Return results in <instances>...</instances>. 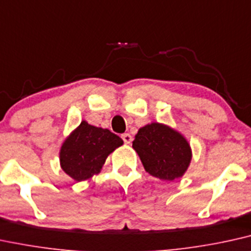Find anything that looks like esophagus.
Wrapping results in <instances>:
<instances>
[{"mask_svg": "<svg viewBox=\"0 0 251 251\" xmlns=\"http://www.w3.org/2000/svg\"><path fill=\"white\" fill-rule=\"evenodd\" d=\"M122 139H123L124 143H125L126 145H128V144L132 143V135L128 134V133H124L122 135Z\"/></svg>", "mask_w": 251, "mask_h": 251, "instance_id": "obj_1", "label": "esophagus"}]
</instances>
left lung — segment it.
I'll use <instances>...</instances> for the list:
<instances>
[{
    "label": "left lung",
    "instance_id": "1",
    "mask_svg": "<svg viewBox=\"0 0 251 251\" xmlns=\"http://www.w3.org/2000/svg\"><path fill=\"white\" fill-rule=\"evenodd\" d=\"M132 146L146 172L166 181L182 176L192 159L186 139L179 132L158 123L139 129Z\"/></svg>",
    "mask_w": 251,
    "mask_h": 251
}]
</instances>
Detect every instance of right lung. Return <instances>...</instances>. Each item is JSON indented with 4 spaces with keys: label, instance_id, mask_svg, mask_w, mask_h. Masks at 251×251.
<instances>
[{
    "label": "right lung",
    "instance_id": "1",
    "mask_svg": "<svg viewBox=\"0 0 251 251\" xmlns=\"http://www.w3.org/2000/svg\"><path fill=\"white\" fill-rule=\"evenodd\" d=\"M122 145V139L108 129L81 122L63 144L60 166L72 179L86 180L99 173L107 155Z\"/></svg>",
    "mask_w": 251,
    "mask_h": 251
}]
</instances>
